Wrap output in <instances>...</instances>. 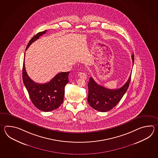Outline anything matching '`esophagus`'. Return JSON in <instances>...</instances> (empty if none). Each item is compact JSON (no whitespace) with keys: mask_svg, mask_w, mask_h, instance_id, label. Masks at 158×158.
Returning <instances> with one entry per match:
<instances>
[{"mask_svg":"<svg viewBox=\"0 0 158 158\" xmlns=\"http://www.w3.org/2000/svg\"><path fill=\"white\" fill-rule=\"evenodd\" d=\"M78 76H80V77L84 78V79H86L87 78V75L86 74V73H85V72H80V73H79Z\"/></svg>","mask_w":158,"mask_h":158,"instance_id":"34e87169","label":"esophagus"}]
</instances>
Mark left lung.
<instances>
[{
    "mask_svg": "<svg viewBox=\"0 0 158 158\" xmlns=\"http://www.w3.org/2000/svg\"><path fill=\"white\" fill-rule=\"evenodd\" d=\"M134 63V55H131ZM131 74L127 82L119 89H109L99 85L92 77L88 82V103L94 110L99 112H107L115 107L128 90L131 82Z\"/></svg>",
    "mask_w": 158,
    "mask_h": 158,
    "instance_id": "left-lung-1",
    "label": "left lung"
}]
</instances>
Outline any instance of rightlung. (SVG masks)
Returning a JSON list of instances; mask_svg holds the SVG:
<instances>
[{"mask_svg":"<svg viewBox=\"0 0 158 158\" xmlns=\"http://www.w3.org/2000/svg\"><path fill=\"white\" fill-rule=\"evenodd\" d=\"M46 31L47 30H44L35 35L29 42L26 50L31 44L46 33ZM24 63V61L23 80L29 95L30 100L35 107L44 112L53 111L59 107L64 101V89L66 84L69 82V72L58 73L50 82L46 84H37L28 76Z\"/></svg>","mask_w":158,"mask_h":158,"instance_id":"1","label":"right lung"}]
</instances>
